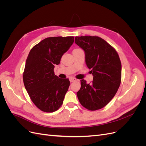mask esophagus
<instances>
[{
    "instance_id": "obj_1",
    "label": "esophagus",
    "mask_w": 146,
    "mask_h": 146,
    "mask_svg": "<svg viewBox=\"0 0 146 146\" xmlns=\"http://www.w3.org/2000/svg\"><path fill=\"white\" fill-rule=\"evenodd\" d=\"M69 79V81H70V82H73L76 80V79L75 78H74V77H70Z\"/></svg>"
}]
</instances>
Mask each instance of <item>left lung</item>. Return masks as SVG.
<instances>
[{"instance_id":"obj_1","label":"left lung","mask_w":146,"mask_h":146,"mask_svg":"<svg viewBox=\"0 0 146 146\" xmlns=\"http://www.w3.org/2000/svg\"><path fill=\"white\" fill-rule=\"evenodd\" d=\"M75 42L85 51L86 64L93 75L92 83L80 80L78 100L88 110H100L111 101L120 86V58L115 48L99 36H76Z\"/></svg>"}]
</instances>
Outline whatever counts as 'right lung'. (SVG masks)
<instances>
[{"instance_id": "right-lung-1", "label": "right lung", "mask_w": 146, "mask_h": 146, "mask_svg": "<svg viewBox=\"0 0 146 146\" xmlns=\"http://www.w3.org/2000/svg\"><path fill=\"white\" fill-rule=\"evenodd\" d=\"M74 39V36L47 38L29 52L23 82L33 103L44 112H54L63 104L70 82L68 78L61 79L55 76L54 69Z\"/></svg>"}]
</instances>
